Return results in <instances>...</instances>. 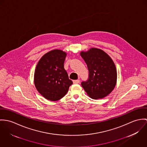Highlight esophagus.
Here are the masks:
<instances>
[{"mask_svg":"<svg viewBox=\"0 0 147 147\" xmlns=\"http://www.w3.org/2000/svg\"><path fill=\"white\" fill-rule=\"evenodd\" d=\"M80 81L79 80H74V81H73V83H74V84H78V83H80Z\"/></svg>","mask_w":147,"mask_h":147,"instance_id":"1","label":"esophagus"}]
</instances>
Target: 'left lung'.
<instances>
[{
  "mask_svg": "<svg viewBox=\"0 0 147 147\" xmlns=\"http://www.w3.org/2000/svg\"><path fill=\"white\" fill-rule=\"evenodd\" d=\"M80 55L89 71L88 79L81 83L84 91L93 99L108 96L113 90L117 78L112 59L104 51L96 48L82 51Z\"/></svg>",
  "mask_w": 147,
  "mask_h": 147,
  "instance_id": "8db88e82",
  "label": "left lung"
}]
</instances>
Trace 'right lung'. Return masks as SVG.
Masks as SVG:
<instances>
[{"label": "right lung", "instance_id": "add662e5", "mask_svg": "<svg viewBox=\"0 0 147 147\" xmlns=\"http://www.w3.org/2000/svg\"><path fill=\"white\" fill-rule=\"evenodd\" d=\"M66 56L62 50H52L42 57L36 66L35 86L47 100L57 101L63 98L73 84L64 69Z\"/></svg>", "mask_w": 147, "mask_h": 147}]
</instances>
